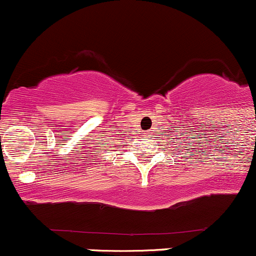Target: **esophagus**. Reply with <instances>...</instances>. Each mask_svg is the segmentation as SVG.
<instances>
[{
  "mask_svg": "<svg viewBox=\"0 0 256 256\" xmlns=\"http://www.w3.org/2000/svg\"><path fill=\"white\" fill-rule=\"evenodd\" d=\"M148 133H152V132H148Z\"/></svg>",
  "mask_w": 256,
  "mask_h": 256,
  "instance_id": "34e87169",
  "label": "esophagus"
}]
</instances>
